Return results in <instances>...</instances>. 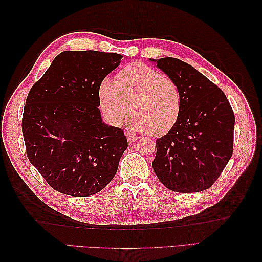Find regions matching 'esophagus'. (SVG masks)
<instances>
[{"label":"esophagus","instance_id":"34e87169","mask_svg":"<svg viewBox=\"0 0 262 262\" xmlns=\"http://www.w3.org/2000/svg\"><path fill=\"white\" fill-rule=\"evenodd\" d=\"M127 140H128V143H134V142H136L137 140H138V137L137 136H134V135H132V134H128L127 135Z\"/></svg>","mask_w":262,"mask_h":262}]
</instances>
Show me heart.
Instances as JSON below:
<instances>
[{
	"instance_id": "b5f03b06",
	"label": "heart",
	"mask_w": 262,
	"mask_h": 262,
	"mask_svg": "<svg viewBox=\"0 0 262 262\" xmlns=\"http://www.w3.org/2000/svg\"><path fill=\"white\" fill-rule=\"evenodd\" d=\"M100 105L111 124L120 125L129 111L130 130H146L158 137L173 127L182 110L179 84L160 71L141 62L126 65L116 80L104 79L99 86Z\"/></svg>"
}]
</instances>
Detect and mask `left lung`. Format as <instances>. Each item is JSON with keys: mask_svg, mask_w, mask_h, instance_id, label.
<instances>
[{"mask_svg": "<svg viewBox=\"0 0 262 262\" xmlns=\"http://www.w3.org/2000/svg\"><path fill=\"white\" fill-rule=\"evenodd\" d=\"M151 60L182 93L179 119L155 143L153 170L172 191L206 190L232 157L234 113L224 92L191 65L172 57Z\"/></svg>", "mask_w": 262, "mask_h": 262, "instance_id": "obj_1", "label": "left lung"}]
</instances>
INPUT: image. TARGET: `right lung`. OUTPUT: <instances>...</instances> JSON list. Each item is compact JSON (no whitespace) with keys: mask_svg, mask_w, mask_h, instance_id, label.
Instances as JSON below:
<instances>
[{"mask_svg":"<svg viewBox=\"0 0 262 262\" xmlns=\"http://www.w3.org/2000/svg\"><path fill=\"white\" fill-rule=\"evenodd\" d=\"M122 56L66 51L30 89L22 116L27 157L55 190L86 197L108 185L128 146L102 122L99 86Z\"/></svg>","mask_w":262,"mask_h":262,"instance_id":"right-lung-1","label":"right lung"}]
</instances>
